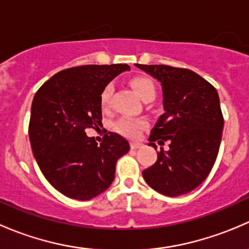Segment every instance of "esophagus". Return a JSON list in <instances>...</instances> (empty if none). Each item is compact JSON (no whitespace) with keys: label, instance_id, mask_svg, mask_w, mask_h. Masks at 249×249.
Wrapping results in <instances>:
<instances>
[{"label":"esophagus","instance_id":"1","mask_svg":"<svg viewBox=\"0 0 249 249\" xmlns=\"http://www.w3.org/2000/svg\"><path fill=\"white\" fill-rule=\"evenodd\" d=\"M130 147H131V149H139V148L142 147V143H140V142H131V143H130Z\"/></svg>","mask_w":249,"mask_h":249}]
</instances>
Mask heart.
I'll return each mask as SVG.
<instances>
[{
  "instance_id": "b5f03b06",
  "label": "heart",
  "mask_w": 249,
  "mask_h": 249,
  "mask_svg": "<svg viewBox=\"0 0 249 249\" xmlns=\"http://www.w3.org/2000/svg\"><path fill=\"white\" fill-rule=\"evenodd\" d=\"M130 84H131L135 92L139 95L143 101L147 99H154L155 85L152 79L147 77H135L130 80ZM113 89L114 88H113L112 83L105 85V88L102 89L101 94H100V104H101L102 108L108 107ZM145 126H147V122L144 119H132V118L127 117L119 118L113 124V129L115 131L126 137H136L141 130L144 129Z\"/></svg>"
}]
</instances>
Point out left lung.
Segmentation results:
<instances>
[{"label": "left lung", "instance_id": "8db88e82", "mask_svg": "<svg viewBox=\"0 0 249 249\" xmlns=\"http://www.w3.org/2000/svg\"><path fill=\"white\" fill-rule=\"evenodd\" d=\"M136 66L162 87L165 113L150 131L149 145L169 141L154 165L142 172L150 188L166 196H179L207 178L219 152L224 118L219 96L211 83L195 72L167 65Z\"/></svg>", "mask_w": 249, "mask_h": 249}]
</instances>
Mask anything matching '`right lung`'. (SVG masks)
<instances>
[{"mask_svg": "<svg viewBox=\"0 0 249 249\" xmlns=\"http://www.w3.org/2000/svg\"><path fill=\"white\" fill-rule=\"evenodd\" d=\"M126 64L84 65L48 79L32 100L29 137L35 159L48 182L65 196L90 200L114 179L115 164L129 142L108 132L97 144L87 129L101 126L100 94Z\"/></svg>", "mask_w": 249, "mask_h": 249, "instance_id": "right-lung-1", "label": "right lung"}]
</instances>
